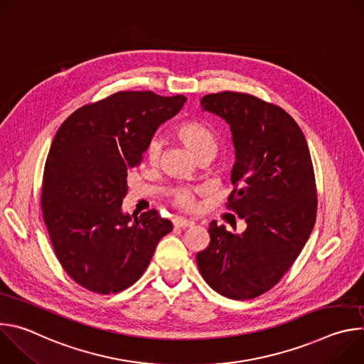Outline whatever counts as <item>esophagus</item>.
I'll return each mask as SVG.
<instances>
[{
    "instance_id": "34e87169",
    "label": "esophagus",
    "mask_w": 364,
    "mask_h": 364,
    "mask_svg": "<svg viewBox=\"0 0 364 364\" xmlns=\"http://www.w3.org/2000/svg\"><path fill=\"white\" fill-rule=\"evenodd\" d=\"M173 223H174V226L176 228H190V226H193L194 225V222L193 220H188V219H184V218H176L174 220H173Z\"/></svg>"
}]
</instances>
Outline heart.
Segmentation results:
<instances>
[{"instance_id": "heart-1", "label": "heart", "mask_w": 364, "mask_h": 364, "mask_svg": "<svg viewBox=\"0 0 364 364\" xmlns=\"http://www.w3.org/2000/svg\"><path fill=\"white\" fill-rule=\"evenodd\" d=\"M177 136L194 152L197 159L203 155H215L218 151V138L215 132L200 121H186L178 125ZM163 151V141L159 136H154L148 145L145 155L151 164L159 163ZM200 187H178L174 191L173 200L180 209H191L194 205V196L201 193Z\"/></svg>"}]
</instances>
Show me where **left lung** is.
Masks as SVG:
<instances>
[{"instance_id":"8db88e82","label":"left lung","mask_w":364,"mask_h":364,"mask_svg":"<svg viewBox=\"0 0 364 364\" xmlns=\"http://www.w3.org/2000/svg\"><path fill=\"white\" fill-rule=\"evenodd\" d=\"M200 107L230 127V180L237 187L228 207L246 229L232 233L213 220L209 246L196 255L197 267L220 295L255 298L279 282L313 232L317 191L308 144L282 108L252 95L210 93Z\"/></svg>"}]
</instances>
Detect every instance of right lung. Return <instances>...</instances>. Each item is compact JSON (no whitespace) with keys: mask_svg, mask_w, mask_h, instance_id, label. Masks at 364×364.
I'll use <instances>...</instances> for the list:
<instances>
[{"mask_svg":"<svg viewBox=\"0 0 364 364\" xmlns=\"http://www.w3.org/2000/svg\"><path fill=\"white\" fill-rule=\"evenodd\" d=\"M186 96L118 92L75 111L47 155L41 210L55 253L68 275L97 294L136 282L173 223L157 210H122L128 171L139 164L161 124Z\"/></svg>","mask_w":364,"mask_h":364,"instance_id":"1","label":"right lung"}]
</instances>
